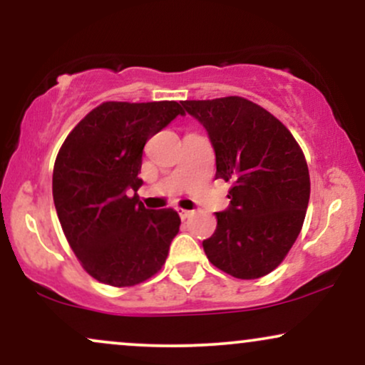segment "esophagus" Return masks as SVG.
I'll return each instance as SVG.
<instances>
[{
	"instance_id": "obj_1",
	"label": "esophagus",
	"mask_w": 365,
	"mask_h": 365,
	"mask_svg": "<svg viewBox=\"0 0 365 365\" xmlns=\"http://www.w3.org/2000/svg\"><path fill=\"white\" fill-rule=\"evenodd\" d=\"M177 211H178V215H180V217H182V220H187V217H190L192 215H194V211H188V209H182V207H178Z\"/></svg>"
}]
</instances>
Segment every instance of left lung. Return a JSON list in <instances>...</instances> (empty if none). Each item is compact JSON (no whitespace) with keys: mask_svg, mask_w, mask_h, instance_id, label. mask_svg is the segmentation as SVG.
I'll return each mask as SVG.
<instances>
[{"mask_svg":"<svg viewBox=\"0 0 365 365\" xmlns=\"http://www.w3.org/2000/svg\"><path fill=\"white\" fill-rule=\"evenodd\" d=\"M216 153V178L232 182L230 207L202 242L209 262L238 279L276 269L302 230L311 195L305 156L290 130L240 96L183 101Z\"/></svg>","mask_w":365,"mask_h":365,"instance_id":"8db88e82","label":"left lung"}]
</instances>
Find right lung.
<instances>
[{"label": "right lung", "mask_w": 365, "mask_h": 365, "mask_svg": "<svg viewBox=\"0 0 365 365\" xmlns=\"http://www.w3.org/2000/svg\"><path fill=\"white\" fill-rule=\"evenodd\" d=\"M185 115L177 101H106L68 133L54 161L53 200L63 233L92 278L133 287L154 276L180 230L173 209H145L137 195L150 137Z\"/></svg>", "instance_id": "right-lung-1"}]
</instances>
